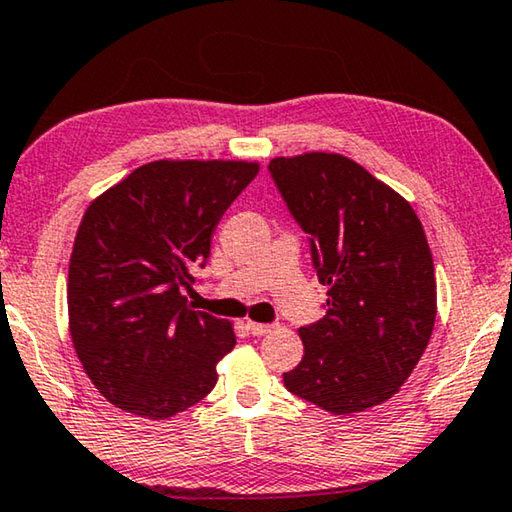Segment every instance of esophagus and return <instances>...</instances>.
<instances>
[{
    "label": "esophagus",
    "instance_id": "34e87169",
    "mask_svg": "<svg viewBox=\"0 0 512 512\" xmlns=\"http://www.w3.org/2000/svg\"><path fill=\"white\" fill-rule=\"evenodd\" d=\"M247 329H249V332L251 334H254V336H265L267 332H270V329H272V325H263V322H247Z\"/></svg>",
    "mask_w": 512,
    "mask_h": 512
}]
</instances>
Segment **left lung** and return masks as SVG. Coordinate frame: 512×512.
<instances>
[{"mask_svg":"<svg viewBox=\"0 0 512 512\" xmlns=\"http://www.w3.org/2000/svg\"><path fill=\"white\" fill-rule=\"evenodd\" d=\"M270 174L311 238L327 311L300 327L304 357L283 384L320 410L364 412L389 400L430 341L432 254L414 208L338 153L274 157Z\"/></svg>","mask_w":512,"mask_h":512,"instance_id":"left-lung-1","label":"left lung"}]
</instances>
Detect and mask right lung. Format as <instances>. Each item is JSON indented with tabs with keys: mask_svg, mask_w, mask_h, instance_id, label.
<instances>
[{
	"mask_svg": "<svg viewBox=\"0 0 512 512\" xmlns=\"http://www.w3.org/2000/svg\"><path fill=\"white\" fill-rule=\"evenodd\" d=\"M258 162L157 160L86 208L68 265V325L89 380L109 403L169 419L208 396L233 325L180 293L206 265L226 208Z\"/></svg>",
	"mask_w": 512,
	"mask_h": 512,
	"instance_id": "right-lung-1",
	"label": "right lung"
}]
</instances>
